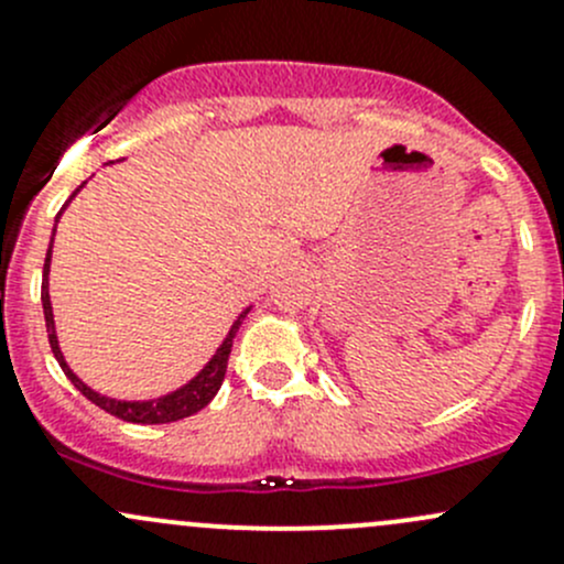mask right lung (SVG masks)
<instances>
[{
	"label": "right lung",
	"mask_w": 564,
	"mask_h": 564,
	"mask_svg": "<svg viewBox=\"0 0 564 564\" xmlns=\"http://www.w3.org/2000/svg\"><path fill=\"white\" fill-rule=\"evenodd\" d=\"M84 185H87V182H84ZM82 187H76V191H73V196L67 198L65 204H62V213H65V209L70 207V202H73V198H76V193L82 191ZM62 213L54 218V229H51V242H48V250H45L43 286H40V303H43V316H45V329H48L51 351H54L56 362H59V368H62V371H65V377L73 382V388L82 392L84 398H89V401H93L95 406L106 409L108 414H113V417H119V420H128V423H141V425L176 423V420H185V417H191V414L202 412V409L207 406V403L213 401L215 395H218L220 384H224L226 366H229V355H231V346H235L237 329L242 327V322H246V316L250 314V311H253V305H248L246 311H240V316H237L235 322H231L229 333H226V338L220 340V346H218V349H215V355L209 357L207 362H204L202 371H198L196 377L187 379L185 384H180V388H176V390L163 392V395H158V398H144V401H128V398L104 395V392L89 388V384L84 382V379L78 377V373H73V368L67 366L65 355H62V349H59V338H56L54 308H51V294H48V272H51V253H54L56 224H59Z\"/></svg>",
	"instance_id": "obj_1"
}]
</instances>
